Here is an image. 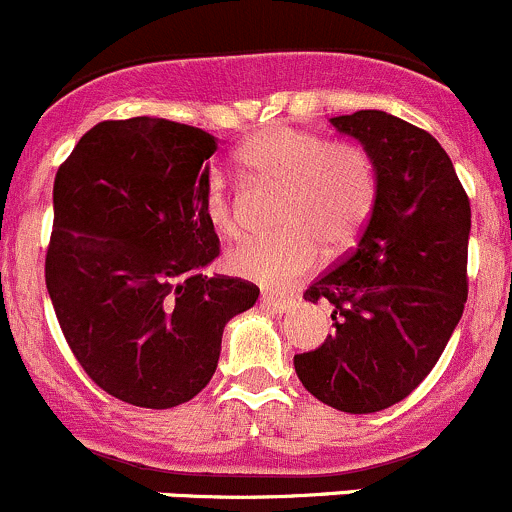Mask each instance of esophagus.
Returning <instances> with one entry per match:
<instances>
[{"mask_svg":"<svg viewBox=\"0 0 512 512\" xmlns=\"http://www.w3.org/2000/svg\"><path fill=\"white\" fill-rule=\"evenodd\" d=\"M260 304L265 306V309L274 311V314H287V311H292L294 301L289 299V297H277V294L265 292V294H262V297H260Z\"/></svg>","mask_w":512,"mask_h":512,"instance_id":"34e87169","label":"esophagus"}]
</instances>
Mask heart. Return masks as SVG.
<instances>
[{"label":"heart","instance_id":"obj_1","mask_svg":"<svg viewBox=\"0 0 512 512\" xmlns=\"http://www.w3.org/2000/svg\"><path fill=\"white\" fill-rule=\"evenodd\" d=\"M240 161L267 184L284 186L279 228L274 238L240 240L225 255L235 277L262 287H287L328 250H346L373 213L378 174L365 149L351 142H328L316 132L272 127L240 149ZM203 213L218 233L238 230L233 193L220 171L203 184Z\"/></svg>","mask_w":512,"mask_h":512}]
</instances>
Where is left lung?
Masks as SVG:
<instances>
[{
  "mask_svg": "<svg viewBox=\"0 0 512 512\" xmlns=\"http://www.w3.org/2000/svg\"><path fill=\"white\" fill-rule=\"evenodd\" d=\"M370 154L373 213L351 255L304 297L331 304L336 331L294 355L301 385L348 414L392 407L437 365L464 314L471 206L449 154L383 110L331 117Z\"/></svg>",
  "mask_w": 512,
  "mask_h": 512,
  "instance_id": "obj_1",
  "label": "left lung"
}]
</instances>
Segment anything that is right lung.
Returning a JSON list of instances; mask_svg holds the SVG:
<instances>
[{"label":"right lung","instance_id":"obj_1","mask_svg":"<svg viewBox=\"0 0 512 512\" xmlns=\"http://www.w3.org/2000/svg\"><path fill=\"white\" fill-rule=\"evenodd\" d=\"M218 139L159 117L95 125L53 181L46 289L93 383L147 410L211 383L223 328L260 289L206 277L218 235L203 213Z\"/></svg>","mask_w":512,"mask_h":512}]
</instances>
